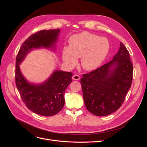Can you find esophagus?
I'll use <instances>...</instances> for the list:
<instances>
[{
    "label": "esophagus",
    "mask_w": 147,
    "mask_h": 147,
    "mask_svg": "<svg viewBox=\"0 0 147 147\" xmlns=\"http://www.w3.org/2000/svg\"><path fill=\"white\" fill-rule=\"evenodd\" d=\"M72 79L74 80H80V76L77 74H75L73 75Z\"/></svg>",
    "instance_id": "obj_1"
}]
</instances>
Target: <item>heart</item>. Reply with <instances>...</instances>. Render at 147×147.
<instances>
[{"label":"heart","mask_w":147,"mask_h":147,"mask_svg":"<svg viewBox=\"0 0 147 147\" xmlns=\"http://www.w3.org/2000/svg\"><path fill=\"white\" fill-rule=\"evenodd\" d=\"M109 42L104 37L88 32L74 35L69 40V47H64L63 57L65 63L70 67L77 63V58L81 57L80 63L85 70L97 69L107 56Z\"/></svg>","instance_id":"1"}]
</instances>
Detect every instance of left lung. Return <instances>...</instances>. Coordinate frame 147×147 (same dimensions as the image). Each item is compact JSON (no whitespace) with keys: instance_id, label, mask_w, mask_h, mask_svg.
Returning <instances> with one entry per match:
<instances>
[{"instance_id":"obj_1","label":"left lung","mask_w":147,"mask_h":147,"mask_svg":"<svg viewBox=\"0 0 147 147\" xmlns=\"http://www.w3.org/2000/svg\"><path fill=\"white\" fill-rule=\"evenodd\" d=\"M114 68L110 70L111 66ZM133 65L130 55L120 43L113 59L81 78L83 99L87 110L98 117L109 115L119 109L131 86Z\"/></svg>"}]
</instances>
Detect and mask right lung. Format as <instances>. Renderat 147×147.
I'll list each match as a JSON object with an SVG mask.
<instances>
[{"label":"right lung","mask_w":147,"mask_h":147,"mask_svg":"<svg viewBox=\"0 0 147 147\" xmlns=\"http://www.w3.org/2000/svg\"><path fill=\"white\" fill-rule=\"evenodd\" d=\"M60 32L59 29L43 30L31 35L22 44L16 57L15 83L26 106L42 116H53L63 109L65 89L72 82V72L56 70L40 85L30 84L22 75L19 64L33 48L53 47Z\"/></svg>","instance_id":"1"}]
</instances>
